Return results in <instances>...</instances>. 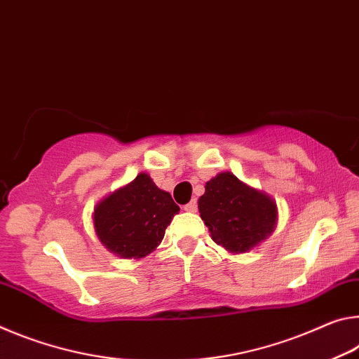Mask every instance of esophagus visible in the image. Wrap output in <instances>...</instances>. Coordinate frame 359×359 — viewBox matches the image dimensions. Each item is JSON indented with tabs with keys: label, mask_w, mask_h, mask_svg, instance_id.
I'll return each instance as SVG.
<instances>
[{
	"label": "esophagus",
	"mask_w": 359,
	"mask_h": 359,
	"mask_svg": "<svg viewBox=\"0 0 359 359\" xmlns=\"http://www.w3.org/2000/svg\"><path fill=\"white\" fill-rule=\"evenodd\" d=\"M184 210L189 211V213H196L197 211V202L196 201H191L187 205H184Z\"/></svg>",
	"instance_id": "34e87169"
}]
</instances>
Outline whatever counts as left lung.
<instances>
[{
	"mask_svg": "<svg viewBox=\"0 0 359 359\" xmlns=\"http://www.w3.org/2000/svg\"><path fill=\"white\" fill-rule=\"evenodd\" d=\"M198 211L210 237L231 255H243L273 233L278 221L277 202L267 192L251 187L231 172L207 181Z\"/></svg>",
	"mask_w": 359,
	"mask_h": 359,
	"instance_id": "left-lung-1",
	"label": "left lung"
}]
</instances>
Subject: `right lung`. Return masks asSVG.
<instances>
[{
	"label": "right lung",
	"instance_id": "1",
	"mask_svg": "<svg viewBox=\"0 0 359 359\" xmlns=\"http://www.w3.org/2000/svg\"><path fill=\"white\" fill-rule=\"evenodd\" d=\"M180 207L170 192L158 189L148 173L100 201L92 213L95 235L122 259H141L161 245Z\"/></svg>",
	"mask_w": 359,
	"mask_h": 359
}]
</instances>
